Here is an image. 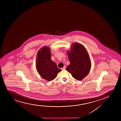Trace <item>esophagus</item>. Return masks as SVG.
I'll return each instance as SVG.
<instances>
[{
	"label": "esophagus",
	"mask_w": 121,
	"mask_h": 121,
	"mask_svg": "<svg viewBox=\"0 0 121 121\" xmlns=\"http://www.w3.org/2000/svg\"><path fill=\"white\" fill-rule=\"evenodd\" d=\"M66 66H64L63 67V68H61V69L62 70H65L66 69Z\"/></svg>",
	"instance_id": "34e87169"
}]
</instances>
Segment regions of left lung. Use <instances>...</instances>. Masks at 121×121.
<instances>
[{"label":"left lung","mask_w":121,"mask_h":121,"mask_svg":"<svg viewBox=\"0 0 121 121\" xmlns=\"http://www.w3.org/2000/svg\"><path fill=\"white\" fill-rule=\"evenodd\" d=\"M71 50L68 52L70 64L66 70L73 77L81 81L88 74L91 68L89 56L86 49L80 43H73Z\"/></svg>","instance_id":"1"}]
</instances>
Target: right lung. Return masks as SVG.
Instances as JSON below:
<instances>
[{
  "mask_svg": "<svg viewBox=\"0 0 121 121\" xmlns=\"http://www.w3.org/2000/svg\"><path fill=\"white\" fill-rule=\"evenodd\" d=\"M51 57L50 50L48 47L41 48L37 55V70L42 78L49 81L54 79L61 71L52 60Z\"/></svg>",
  "mask_w": 121,
  "mask_h": 121,
  "instance_id": "1",
  "label": "right lung"
}]
</instances>
